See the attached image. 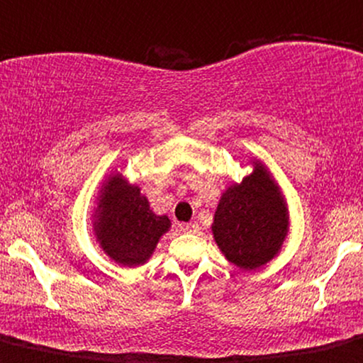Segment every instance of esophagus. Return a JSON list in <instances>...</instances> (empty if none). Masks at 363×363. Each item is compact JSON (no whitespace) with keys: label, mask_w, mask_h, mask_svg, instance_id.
<instances>
[{"label":"esophagus","mask_w":363,"mask_h":363,"mask_svg":"<svg viewBox=\"0 0 363 363\" xmlns=\"http://www.w3.org/2000/svg\"><path fill=\"white\" fill-rule=\"evenodd\" d=\"M179 230L184 233H196L198 231V224L196 223H184L179 224Z\"/></svg>","instance_id":"obj_1"}]
</instances>
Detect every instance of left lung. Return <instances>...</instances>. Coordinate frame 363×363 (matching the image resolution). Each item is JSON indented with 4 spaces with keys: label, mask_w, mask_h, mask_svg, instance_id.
I'll use <instances>...</instances> for the list:
<instances>
[{
    "label": "left lung",
    "mask_w": 363,
    "mask_h": 363,
    "mask_svg": "<svg viewBox=\"0 0 363 363\" xmlns=\"http://www.w3.org/2000/svg\"><path fill=\"white\" fill-rule=\"evenodd\" d=\"M287 207L268 170L255 163L254 172L220 196L212 233L228 261L242 269L266 264L287 236Z\"/></svg>",
    "instance_id": "left-lung-1"
}]
</instances>
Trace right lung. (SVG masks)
<instances>
[{
    "mask_svg": "<svg viewBox=\"0 0 363 363\" xmlns=\"http://www.w3.org/2000/svg\"><path fill=\"white\" fill-rule=\"evenodd\" d=\"M97 213L95 233L102 249L128 268L144 264L160 236L170 228L169 217L152 213L147 198L121 175H114L104 186Z\"/></svg>",
    "mask_w": 363,
    "mask_h": 363,
    "instance_id": "1",
    "label": "right lung"
}]
</instances>
